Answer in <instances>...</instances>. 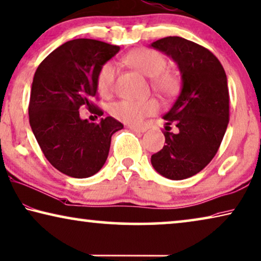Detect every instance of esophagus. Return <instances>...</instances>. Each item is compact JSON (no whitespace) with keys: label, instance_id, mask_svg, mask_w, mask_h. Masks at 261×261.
I'll return each mask as SVG.
<instances>
[{"label":"esophagus","instance_id":"esophagus-1","mask_svg":"<svg viewBox=\"0 0 261 261\" xmlns=\"http://www.w3.org/2000/svg\"><path fill=\"white\" fill-rule=\"evenodd\" d=\"M131 131H135V132H139V134H144V132L146 131L145 127H138V126H132V125H129L127 126Z\"/></svg>","mask_w":261,"mask_h":261}]
</instances>
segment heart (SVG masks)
<instances>
[{"instance_id":"obj_1","label":"heart","mask_w":261,"mask_h":261,"mask_svg":"<svg viewBox=\"0 0 261 261\" xmlns=\"http://www.w3.org/2000/svg\"><path fill=\"white\" fill-rule=\"evenodd\" d=\"M126 64L137 69L144 75L151 77L152 89L165 98H171L180 88V77L175 72L166 69L167 59L156 49L139 47L124 58ZM117 67L113 61L102 64L96 74V87L103 96H109L114 92ZM160 105L156 98L145 100H121L110 106V114L118 121L130 125H139L148 116L156 114Z\"/></svg>"}]
</instances>
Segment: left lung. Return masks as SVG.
Instances as JSON below:
<instances>
[{
  "label": "left lung",
  "instance_id": "1",
  "mask_svg": "<svg viewBox=\"0 0 261 261\" xmlns=\"http://www.w3.org/2000/svg\"><path fill=\"white\" fill-rule=\"evenodd\" d=\"M151 46L171 57L182 74L179 96L164 116L166 145L151 163L167 179L184 180L201 172L221 146L230 118L226 74L214 53L194 41L174 36Z\"/></svg>",
  "mask_w": 261,
  "mask_h": 261
}]
</instances>
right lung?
Instances as JSON below:
<instances>
[{"instance_id": "1", "label": "right lung", "mask_w": 261, "mask_h": 261, "mask_svg": "<svg viewBox=\"0 0 261 261\" xmlns=\"http://www.w3.org/2000/svg\"><path fill=\"white\" fill-rule=\"evenodd\" d=\"M119 46L79 38L66 41L41 61L31 87L29 121L49 164L64 174L84 179L105 165L111 136L123 124L111 116L100 123L80 118L79 109L103 115L96 98V74Z\"/></svg>"}]
</instances>
